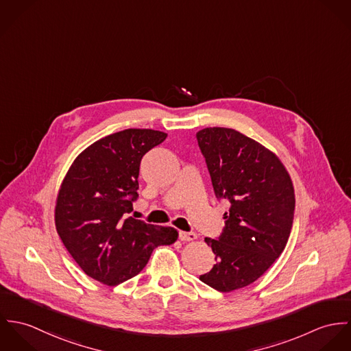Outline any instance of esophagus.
I'll return each instance as SVG.
<instances>
[{
  "mask_svg": "<svg viewBox=\"0 0 351 351\" xmlns=\"http://www.w3.org/2000/svg\"><path fill=\"white\" fill-rule=\"evenodd\" d=\"M180 239L184 242H192L197 239V235L195 232H185V231H180Z\"/></svg>",
  "mask_w": 351,
  "mask_h": 351,
  "instance_id": "34e87169",
  "label": "esophagus"
}]
</instances>
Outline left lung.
Returning <instances> with one entry per match:
<instances>
[{"mask_svg": "<svg viewBox=\"0 0 351 351\" xmlns=\"http://www.w3.org/2000/svg\"><path fill=\"white\" fill-rule=\"evenodd\" d=\"M219 200L230 202L212 270L200 280L227 293L258 280L281 255L291 235L295 189L280 158L249 136L223 127L196 134Z\"/></svg>", "mask_w": 351, "mask_h": 351, "instance_id": "8db88e82", "label": "left lung"}]
</instances>
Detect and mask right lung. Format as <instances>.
I'll use <instances>...</instances> for the list:
<instances>
[{
  "label": "right lung",
  "instance_id": "add662e5",
  "mask_svg": "<svg viewBox=\"0 0 351 351\" xmlns=\"http://www.w3.org/2000/svg\"><path fill=\"white\" fill-rule=\"evenodd\" d=\"M167 134L130 128L82 151L70 166L55 205V226L64 247L92 278L116 287L139 274L158 246L178 232L136 220L138 177L143 155Z\"/></svg>",
  "mask_w": 351,
  "mask_h": 351
}]
</instances>
